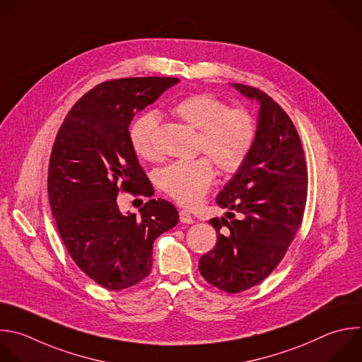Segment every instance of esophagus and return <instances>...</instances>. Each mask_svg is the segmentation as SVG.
I'll use <instances>...</instances> for the list:
<instances>
[{"label":"esophagus","instance_id":"34e87169","mask_svg":"<svg viewBox=\"0 0 362 362\" xmlns=\"http://www.w3.org/2000/svg\"><path fill=\"white\" fill-rule=\"evenodd\" d=\"M179 218H180L182 223H187V224H190V223L194 221V220H193V216H192L187 210H180V211H179Z\"/></svg>","mask_w":362,"mask_h":362}]
</instances>
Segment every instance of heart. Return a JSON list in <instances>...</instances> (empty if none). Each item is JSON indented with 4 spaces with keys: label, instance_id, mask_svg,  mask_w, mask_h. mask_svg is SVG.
I'll use <instances>...</instances> for the list:
<instances>
[{
    "label": "heart",
    "instance_id": "b5f03b06",
    "mask_svg": "<svg viewBox=\"0 0 362 362\" xmlns=\"http://www.w3.org/2000/svg\"><path fill=\"white\" fill-rule=\"evenodd\" d=\"M172 112L197 131L196 151L204 153L192 162H176L159 173L162 190L182 206H194L211 186L216 169L224 175L237 173L245 166L259 135L256 116L243 106H228L213 93H192L180 98ZM159 117L155 112L138 116L129 129L135 153L146 160L158 159L155 132Z\"/></svg>",
    "mask_w": 362,
    "mask_h": 362
}]
</instances>
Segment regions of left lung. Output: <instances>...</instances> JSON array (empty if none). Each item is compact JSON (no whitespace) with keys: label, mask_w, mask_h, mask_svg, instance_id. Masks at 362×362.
Masks as SVG:
<instances>
[{"label":"left lung","mask_w":362,"mask_h":362,"mask_svg":"<svg viewBox=\"0 0 362 362\" xmlns=\"http://www.w3.org/2000/svg\"><path fill=\"white\" fill-rule=\"evenodd\" d=\"M233 85L259 100V135L245 166L216 199L230 220L209 221L217 243L199 260L204 280L230 294L257 286L280 264L301 226L308 183L303 145L286 110L262 89Z\"/></svg>","instance_id":"obj_1"}]
</instances>
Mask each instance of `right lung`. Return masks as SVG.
Segmentation results:
<instances>
[{
    "label": "right lung",
    "instance_id": "add662e5",
    "mask_svg": "<svg viewBox=\"0 0 362 362\" xmlns=\"http://www.w3.org/2000/svg\"><path fill=\"white\" fill-rule=\"evenodd\" d=\"M177 78L106 81L68 112L48 166V197L62 242L75 264L99 286L132 287L152 270L153 242L179 221L176 207L148 200L141 214H122L116 196H153L131 145L136 112L153 103Z\"/></svg>",
    "mask_w": 362,
    "mask_h": 362
}]
</instances>
